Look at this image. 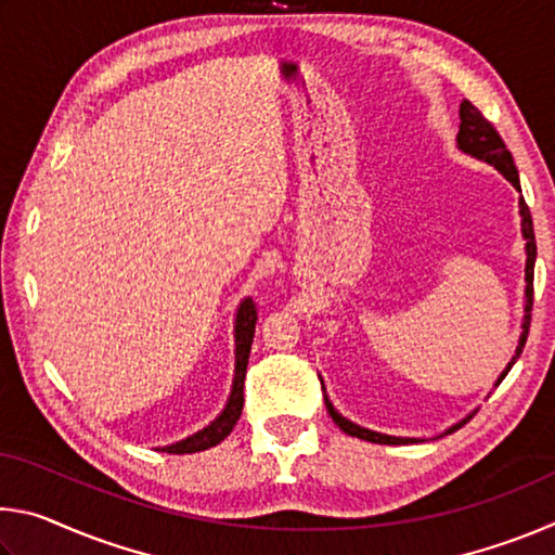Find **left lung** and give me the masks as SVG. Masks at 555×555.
<instances>
[{"mask_svg":"<svg viewBox=\"0 0 555 555\" xmlns=\"http://www.w3.org/2000/svg\"><path fill=\"white\" fill-rule=\"evenodd\" d=\"M457 146L463 149L465 154L469 156H477L482 158V162L492 164L496 171H500L506 181H509L516 191H521L519 185V171H516L514 166V158L512 152L506 149L504 139L500 137V131L494 129V125L490 119H487L480 109H477L473 102L463 100V105H460V131H457ZM519 212H521V230H524V237H526V306H524V333L519 337V347H516V354L512 357V362L506 364V370L502 372V377L496 379V384H502V379L506 377V372L512 370V364L519 360V354L526 345V337H529V325H531V308H533V261H537V240H533V220H531V212H529V205H526L524 198H519ZM325 406L327 413H331L333 421L337 426H340L347 436H354V438H362V440H370V443H382V446H403V443H413V440L418 438H393V436H384V434H374V430L367 428H360L352 421L343 418L340 413L333 409V403L325 399ZM467 421L463 424H457L448 430V434H453L460 426H465Z\"/></svg>","mask_w":555,"mask_h":555,"instance_id":"1","label":"left lung"}]
</instances>
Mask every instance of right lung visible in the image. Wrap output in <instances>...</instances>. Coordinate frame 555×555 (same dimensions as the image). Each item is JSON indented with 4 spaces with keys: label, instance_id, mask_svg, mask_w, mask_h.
Returning <instances> with one entry per match:
<instances>
[{
    "label": "right lung",
    "instance_id": "add662e5",
    "mask_svg": "<svg viewBox=\"0 0 555 555\" xmlns=\"http://www.w3.org/2000/svg\"><path fill=\"white\" fill-rule=\"evenodd\" d=\"M255 327H257V306L251 298H244L237 311V321H234V345H237L234 354H237V367H234V382H232V393H230L228 406H224V411L208 428L198 430V434L181 440V443L162 448L166 453H173V455L201 453V450L218 446L220 440L228 438L230 430L237 426L240 413L244 406V374H247L251 340H255Z\"/></svg>",
    "mask_w": 555,
    "mask_h": 555
}]
</instances>
